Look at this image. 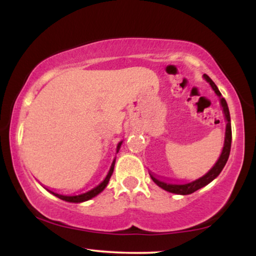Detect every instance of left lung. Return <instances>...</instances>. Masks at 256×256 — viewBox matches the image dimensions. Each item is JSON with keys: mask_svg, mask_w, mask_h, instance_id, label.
Returning a JSON list of instances; mask_svg holds the SVG:
<instances>
[{"mask_svg": "<svg viewBox=\"0 0 256 256\" xmlns=\"http://www.w3.org/2000/svg\"><path fill=\"white\" fill-rule=\"evenodd\" d=\"M204 78L206 79V82H208L210 85H211L213 90H214V92L216 93V96L220 98V104H222L224 114H225V118H226V121H227L226 132H225V143H224V148H222V155H220L219 160H216V163L214 164V166H213L212 169L210 170L208 174H204V176L200 177V178H198V180H196L194 182H191V183H186V184H170V183H166V182H163V180H157L156 177H154L152 174H150L152 180L155 182V183L158 185L160 188H162L163 190H166V191L171 192V194L185 196V194H194V191H197V190H199V188H204L205 185H208V183H211V182L214 180L216 177H218V174L222 172V170L224 169V166H225L227 160H228L230 152V144H232V128H230V116L228 106H227L226 100L222 96V93L219 92L218 87H216V84L212 82V79L210 78L208 74H204Z\"/></svg>", "mask_w": 256, "mask_h": 256, "instance_id": "8db88e82", "label": "left lung"}]
</instances>
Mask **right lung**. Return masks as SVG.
Segmentation results:
<instances>
[{
    "instance_id": "add662e5",
    "label": "right lung",
    "mask_w": 256,
    "mask_h": 256,
    "mask_svg": "<svg viewBox=\"0 0 256 256\" xmlns=\"http://www.w3.org/2000/svg\"><path fill=\"white\" fill-rule=\"evenodd\" d=\"M122 144V142H120L118 144V148H116V152H118V149H120V146ZM114 164H115V160H113V163H112V166L110 169V172H108V174L106 176V178H104V182H101V183L98 185L96 188H92V190L88 191V192H85V194H78V196H64V194H57V192H54L51 190H46L48 192H51L52 194H54L56 197H58L59 199H62V200H65V202H86V200H90V199H92L93 197H96V196H98L100 194L101 191H104V188L107 186L108 182H110V178L112 176V174H113L114 171Z\"/></svg>"
}]
</instances>
